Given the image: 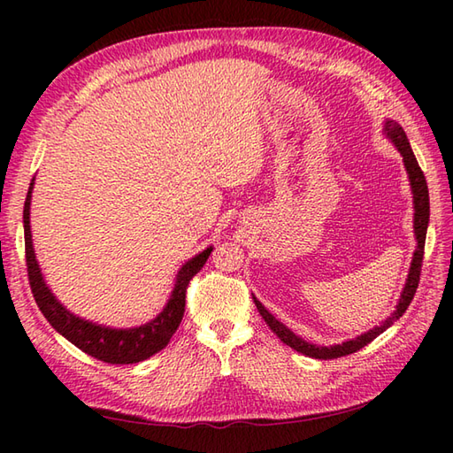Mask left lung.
<instances>
[{
  "label": "left lung",
  "instance_id": "8db88e82",
  "mask_svg": "<svg viewBox=\"0 0 453 453\" xmlns=\"http://www.w3.org/2000/svg\"><path fill=\"white\" fill-rule=\"evenodd\" d=\"M388 136L393 140V143L399 148L403 161H405V167L409 173V179H411V187H412V198H415V234H417V251L415 257H412V265H411V271H409V278H407V284H405V290L401 294V300L397 305V311L393 313L389 319L383 321L380 326H375V329L368 331L365 334L358 336V339L349 341V342H342V344H336L331 346V349H326V346H315L302 341L300 336H296L290 329H286V326L274 319V317L265 310V305L253 297L255 305L258 313L263 315V319L266 321V325L271 326V329L278 334V339H280L284 344L292 346L294 350L302 352L305 356H311V358H319V360H333V358H341V356H349L358 352L360 349H364L365 344H370L375 336H380L383 331L389 329V326L395 323L399 317L407 311V307L411 305L412 297L417 294V288L420 282V271H422V258H425V242H426V227H428V218H430V198H428V187H426V179H425V173H422L418 161L415 157V153H412L411 146H409V140H407V134L403 130L397 122L389 120L388 122Z\"/></svg>",
  "mask_w": 453,
  "mask_h": 453
}]
</instances>
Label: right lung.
Wrapping results in <instances>:
<instances>
[{"label": "right lung", "instance_id": "1", "mask_svg": "<svg viewBox=\"0 0 453 453\" xmlns=\"http://www.w3.org/2000/svg\"><path fill=\"white\" fill-rule=\"evenodd\" d=\"M31 190L33 182L28 187L25 208H23V224H25V258H27V274L28 284H31V292L35 296V302L38 310L48 319L54 329L65 336L72 344L78 346L85 354L93 356L101 362L107 364H136L150 358L161 349H165L169 339L175 334L177 326L185 315V300H187V288L192 278L198 274V271L211 253V247L196 255L195 258L180 268L177 274L175 290L171 294V300L165 305L156 319L136 326V329H109V326H99L89 321H83L80 317L65 311L56 300L52 292L42 280L41 268L36 265L33 239H31V226H28V210H31Z\"/></svg>", "mask_w": 453, "mask_h": 453}]
</instances>
